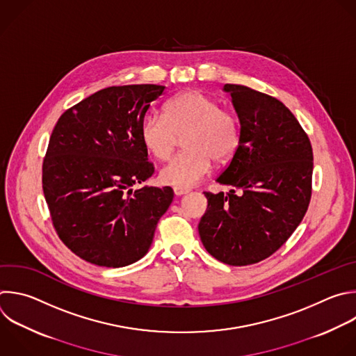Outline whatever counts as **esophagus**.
<instances>
[{
	"label": "esophagus",
	"instance_id": "obj_1",
	"mask_svg": "<svg viewBox=\"0 0 356 356\" xmlns=\"http://www.w3.org/2000/svg\"><path fill=\"white\" fill-rule=\"evenodd\" d=\"M173 191H175L176 195H184V194H188V193H190V188H186V187H175Z\"/></svg>",
	"mask_w": 356,
	"mask_h": 356
}]
</instances>
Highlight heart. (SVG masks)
Listing matches in <instances>:
<instances>
[{
	"instance_id": "1",
	"label": "heart",
	"mask_w": 356,
	"mask_h": 356,
	"mask_svg": "<svg viewBox=\"0 0 356 356\" xmlns=\"http://www.w3.org/2000/svg\"><path fill=\"white\" fill-rule=\"evenodd\" d=\"M184 134L187 149L161 170V180L165 184H197L209 173L213 159H229L241 144L238 117L200 90H187L172 97L166 103L165 114L148 111L140 127L145 148L159 161L170 158L179 137Z\"/></svg>"
}]
</instances>
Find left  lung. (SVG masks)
<instances>
[{
    "instance_id": "8db88e82",
    "label": "left lung",
    "mask_w": 356,
    "mask_h": 356,
    "mask_svg": "<svg viewBox=\"0 0 356 356\" xmlns=\"http://www.w3.org/2000/svg\"><path fill=\"white\" fill-rule=\"evenodd\" d=\"M241 122V144L216 179L227 193H204L198 223L207 252L229 266L275 253L302 222L312 197L313 151L292 111L278 99L226 83Z\"/></svg>"
}]
</instances>
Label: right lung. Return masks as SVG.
Returning <instances> with one entry per match:
<instances>
[{
  "label": "right lung",
  "mask_w": 356,
  "mask_h": 356,
  "mask_svg": "<svg viewBox=\"0 0 356 356\" xmlns=\"http://www.w3.org/2000/svg\"><path fill=\"white\" fill-rule=\"evenodd\" d=\"M162 85L108 86L65 110L43 161V193L63 243L99 267H124L149 250L173 201L141 187L154 173L140 127Z\"/></svg>",
  "instance_id": "add662e5"
}]
</instances>
